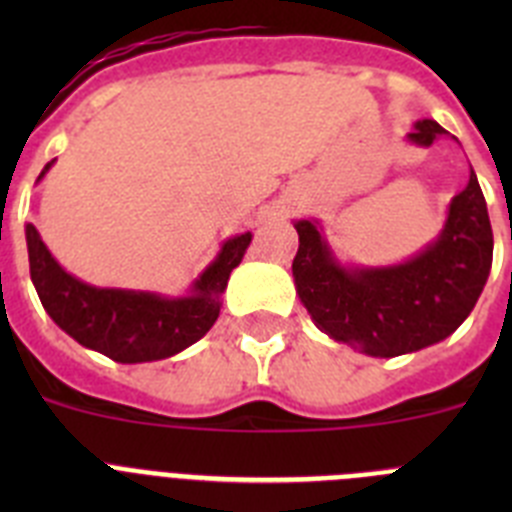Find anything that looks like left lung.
Segmentation results:
<instances>
[{"label":"left lung","mask_w":512,"mask_h":512,"mask_svg":"<svg viewBox=\"0 0 512 512\" xmlns=\"http://www.w3.org/2000/svg\"><path fill=\"white\" fill-rule=\"evenodd\" d=\"M446 130L420 120L410 133L431 146ZM297 295L315 325L369 356H400L451 336L477 305L492 266V225L477 176L451 202L441 238L392 269H343L310 220L295 225Z\"/></svg>","instance_id":"left-lung-1"}]
</instances>
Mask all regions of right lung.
<instances>
[{
	"label": "right lung",
	"mask_w": 512,
	"mask_h": 512,
	"mask_svg": "<svg viewBox=\"0 0 512 512\" xmlns=\"http://www.w3.org/2000/svg\"><path fill=\"white\" fill-rule=\"evenodd\" d=\"M25 235L30 277L45 312L81 346L120 364L166 359L200 341L215 325L220 292L251 243V233L230 238L215 264L197 279L192 297L164 300L148 292L89 287L56 264L33 223L27 225Z\"/></svg>",
	"instance_id": "add662e5"
}]
</instances>
